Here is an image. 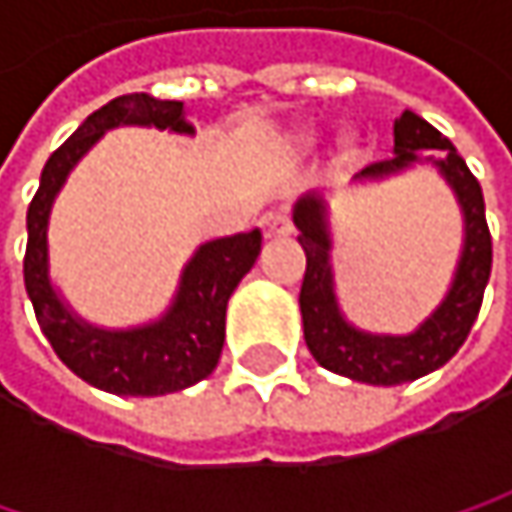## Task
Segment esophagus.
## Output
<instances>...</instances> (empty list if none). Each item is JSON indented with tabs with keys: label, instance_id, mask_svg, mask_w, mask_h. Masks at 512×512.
I'll list each match as a JSON object with an SVG mask.
<instances>
[{
	"label": "esophagus",
	"instance_id": "obj_1",
	"mask_svg": "<svg viewBox=\"0 0 512 512\" xmlns=\"http://www.w3.org/2000/svg\"><path fill=\"white\" fill-rule=\"evenodd\" d=\"M260 231L266 240H281V237H290L293 234V222L284 210H269L260 216Z\"/></svg>",
	"mask_w": 512,
	"mask_h": 512
}]
</instances>
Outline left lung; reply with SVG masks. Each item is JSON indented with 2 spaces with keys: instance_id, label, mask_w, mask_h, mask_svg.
<instances>
[{
  "instance_id": "left-lung-1",
  "label": "left lung",
  "mask_w": 512,
  "mask_h": 512,
  "mask_svg": "<svg viewBox=\"0 0 512 512\" xmlns=\"http://www.w3.org/2000/svg\"><path fill=\"white\" fill-rule=\"evenodd\" d=\"M394 159L367 165L358 180H376L394 174L421 154H436V165L445 180L454 186L465 213V249L460 269L448 299L439 311L406 338H379L364 335L344 323L335 293H332V266H329V234H326V201L320 195H305L293 222L299 228V246L305 249V278L299 290L305 344L311 356L326 370L350 376L370 385H400L412 382L424 373H433L445 361L457 356L483 302V290L492 272V237L486 225L483 189L465 159L457 154L451 139H445L433 124H427L415 112H403L394 121Z\"/></svg>"
}]
</instances>
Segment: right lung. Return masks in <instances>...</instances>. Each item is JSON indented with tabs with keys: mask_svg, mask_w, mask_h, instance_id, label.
<instances>
[{
	"mask_svg": "<svg viewBox=\"0 0 512 512\" xmlns=\"http://www.w3.org/2000/svg\"><path fill=\"white\" fill-rule=\"evenodd\" d=\"M118 124H145L174 133H192L183 121L180 100H156L151 94H124L91 112L79 130L47 159L41 186L26 213V257L23 278L41 332L55 356L79 379L94 388L130 397H156L189 388L213 373L225 344V311L240 278L260 255V231L222 237L201 246L189 260L177 302L171 311L145 329L100 332L73 320L58 302L47 278V219L55 192L67 171L106 130Z\"/></svg>",
	"mask_w": 512,
	"mask_h": 512,
	"instance_id": "right-lung-1",
	"label": "right lung"
}]
</instances>
